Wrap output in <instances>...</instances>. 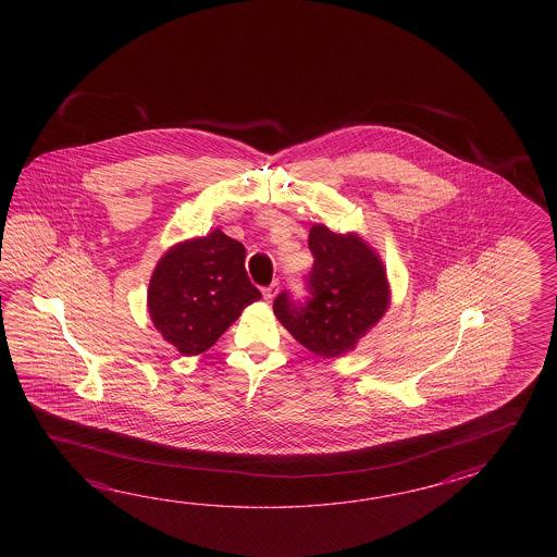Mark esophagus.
<instances>
[{"label": "esophagus", "instance_id": "obj_1", "mask_svg": "<svg viewBox=\"0 0 557 557\" xmlns=\"http://www.w3.org/2000/svg\"><path fill=\"white\" fill-rule=\"evenodd\" d=\"M278 293V283H273L271 286H267V288H262V296H264V300L267 302H273L274 296Z\"/></svg>", "mask_w": 557, "mask_h": 557}]
</instances>
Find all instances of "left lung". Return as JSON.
<instances>
[{
	"label": "left lung",
	"mask_w": 557,
	"mask_h": 557,
	"mask_svg": "<svg viewBox=\"0 0 557 557\" xmlns=\"http://www.w3.org/2000/svg\"><path fill=\"white\" fill-rule=\"evenodd\" d=\"M314 257L307 276L308 296L295 300L288 290L274 298V314L298 343L322 358L355 350L391 305L384 264L362 238L336 235L314 225L308 235Z\"/></svg>",
	"instance_id": "left-lung-1"
}]
</instances>
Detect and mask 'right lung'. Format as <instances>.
<instances>
[{"mask_svg": "<svg viewBox=\"0 0 557 557\" xmlns=\"http://www.w3.org/2000/svg\"><path fill=\"white\" fill-rule=\"evenodd\" d=\"M261 298L245 271V247L214 228L207 237L178 243L157 262L147 307L154 329L181 355L209 350Z\"/></svg>", "mask_w": 557, "mask_h": 557, "instance_id": "obj_1", "label": "right lung"}]
</instances>
